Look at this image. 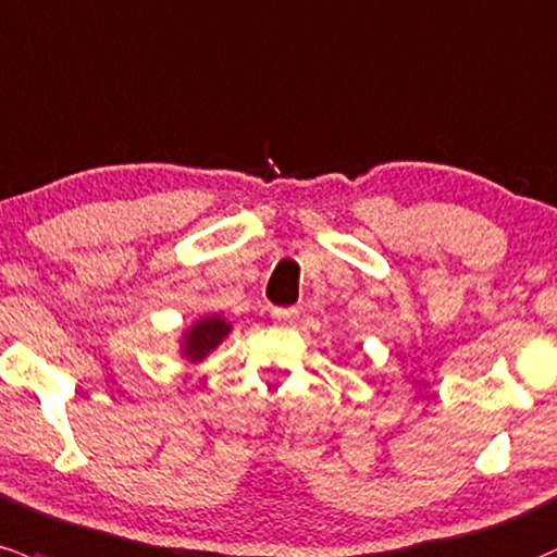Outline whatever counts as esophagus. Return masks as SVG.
I'll use <instances>...</instances> for the list:
<instances>
[{"label": "esophagus", "instance_id": "1", "mask_svg": "<svg viewBox=\"0 0 557 557\" xmlns=\"http://www.w3.org/2000/svg\"><path fill=\"white\" fill-rule=\"evenodd\" d=\"M272 320L277 322V325H293V322L298 320V309L296 307H277V309H272Z\"/></svg>", "mask_w": 557, "mask_h": 557}]
</instances>
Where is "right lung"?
Listing matches in <instances>:
<instances>
[{
  "mask_svg": "<svg viewBox=\"0 0 557 557\" xmlns=\"http://www.w3.org/2000/svg\"><path fill=\"white\" fill-rule=\"evenodd\" d=\"M227 330L230 325L224 320H219V317H209V320L198 322V325L187 333L185 354L189 359H203L206 354L227 335Z\"/></svg>",
  "mask_w": 557,
  "mask_h": 557,
  "instance_id": "obj_1",
  "label": "right lung"
}]
</instances>
